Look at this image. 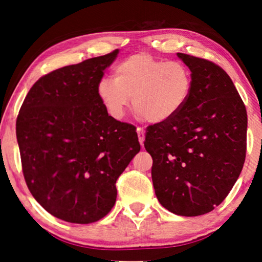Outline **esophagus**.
I'll use <instances>...</instances> for the list:
<instances>
[{
  "mask_svg": "<svg viewBox=\"0 0 262 262\" xmlns=\"http://www.w3.org/2000/svg\"><path fill=\"white\" fill-rule=\"evenodd\" d=\"M145 132H144V128L143 127H137V135H138V141L141 143V145H143V143H144V138H145Z\"/></svg>",
  "mask_w": 262,
  "mask_h": 262,
  "instance_id": "esophagus-1",
  "label": "esophagus"
}]
</instances>
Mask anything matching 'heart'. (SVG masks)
Masks as SVG:
<instances>
[{
    "label": "heart",
    "instance_id": "heart-1",
    "mask_svg": "<svg viewBox=\"0 0 262 262\" xmlns=\"http://www.w3.org/2000/svg\"><path fill=\"white\" fill-rule=\"evenodd\" d=\"M114 80L102 77L96 94L113 119H123L132 99L139 116L163 123L180 113L193 92V73L186 64L139 52L114 68Z\"/></svg>",
    "mask_w": 262,
    "mask_h": 262
}]
</instances>
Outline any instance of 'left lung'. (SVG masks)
<instances>
[{
  "label": "left lung",
  "mask_w": 262,
  "mask_h": 262,
  "mask_svg": "<svg viewBox=\"0 0 262 262\" xmlns=\"http://www.w3.org/2000/svg\"><path fill=\"white\" fill-rule=\"evenodd\" d=\"M193 73L187 105L171 119L148 127L155 194L179 216L205 214L225 199L246 160L247 111L229 75L217 64L186 53Z\"/></svg>",
  "instance_id": "obj_1"
}]
</instances>
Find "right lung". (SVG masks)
Wrapping results in <instances>:
<instances>
[{
  "instance_id": "right-lung-1",
  "label": "right lung",
  "mask_w": 262,
  "mask_h": 262,
  "mask_svg": "<svg viewBox=\"0 0 262 262\" xmlns=\"http://www.w3.org/2000/svg\"><path fill=\"white\" fill-rule=\"evenodd\" d=\"M118 53L44 75L17 116L27 187L49 213L69 223H94L112 210L118 178L141 150L136 127L108 116L96 94Z\"/></svg>"
}]
</instances>
